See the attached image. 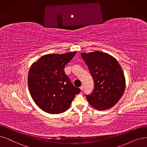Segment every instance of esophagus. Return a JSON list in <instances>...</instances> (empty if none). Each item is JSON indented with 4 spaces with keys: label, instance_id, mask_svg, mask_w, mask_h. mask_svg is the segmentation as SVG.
I'll return each mask as SVG.
<instances>
[{
    "label": "esophagus",
    "instance_id": "esophagus-1",
    "mask_svg": "<svg viewBox=\"0 0 147 147\" xmlns=\"http://www.w3.org/2000/svg\"><path fill=\"white\" fill-rule=\"evenodd\" d=\"M80 89H81V90H83V85H82L80 87Z\"/></svg>",
    "mask_w": 147,
    "mask_h": 147
}]
</instances>
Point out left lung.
<instances>
[{
  "label": "left lung",
  "mask_w": 147,
  "mask_h": 147,
  "mask_svg": "<svg viewBox=\"0 0 147 147\" xmlns=\"http://www.w3.org/2000/svg\"><path fill=\"white\" fill-rule=\"evenodd\" d=\"M93 79V92L86 95L91 106L98 110L109 109L124 94L125 79L115 58L101 51L81 54Z\"/></svg>",
  "instance_id": "8db88e82"
}]
</instances>
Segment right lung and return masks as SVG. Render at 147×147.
<instances>
[{"instance_id":"right-lung-1","label":"right lung","mask_w":147,"mask_h":147,"mask_svg":"<svg viewBox=\"0 0 147 147\" xmlns=\"http://www.w3.org/2000/svg\"><path fill=\"white\" fill-rule=\"evenodd\" d=\"M77 52L43 55L29 69L28 83L34 101L50 114L66 111L81 90L75 87L64 73V67Z\"/></svg>"}]
</instances>
